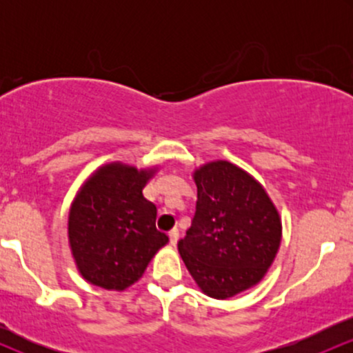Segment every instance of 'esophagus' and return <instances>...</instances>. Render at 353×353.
<instances>
[{"instance_id":"esophagus-1","label":"esophagus","mask_w":353,"mask_h":353,"mask_svg":"<svg viewBox=\"0 0 353 353\" xmlns=\"http://www.w3.org/2000/svg\"><path fill=\"white\" fill-rule=\"evenodd\" d=\"M169 239H171V244L176 245L177 241H179V230H177V229L169 230Z\"/></svg>"}]
</instances>
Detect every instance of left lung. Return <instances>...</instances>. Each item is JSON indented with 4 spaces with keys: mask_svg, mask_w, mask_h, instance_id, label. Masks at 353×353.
Instances as JSON below:
<instances>
[{
    "mask_svg": "<svg viewBox=\"0 0 353 353\" xmlns=\"http://www.w3.org/2000/svg\"><path fill=\"white\" fill-rule=\"evenodd\" d=\"M197 205L177 249L197 287L212 299H230L257 285L282 241V219L264 185L229 161L192 172Z\"/></svg>",
    "mask_w": 353,
    "mask_h": 353,
    "instance_id": "obj_1",
    "label": "left lung"
}]
</instances>
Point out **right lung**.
<instances>
[{"label": "right lung", "mask_w": 353, "mask_h": 353, "mask_svg": "<svg viewBox=\"0 0 353 353\" xmlns=\"http://www.w3.org/2000/svg\"><path fill=\"white\" fill-rule=\"evenodd\" d=\"M157 169L114 161L81 184L68 214V241L86 282L123 292L169 242L156 229V205L143 194Z\"/></svg>", "instance_id": "obj_1"}]
</instances>
